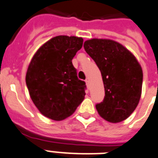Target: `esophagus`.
<instances>
[{
	"mask_svg": "<svg viewBox=\"0 0 158 158\" xmlns=\"http://www.w3.org/2000/svg\"><path fill=\"white\" fill-rule=\"evenodd\" d=\"M85 82H86V85H87V87L89 88V87H90V83H89V80H88V79H86Z\"/></svg>",
	"mask_w": 158,
	"mask_h": 158,
	"instance_id": "obj_1",
	"label": "esophagus"
}]
</instances>
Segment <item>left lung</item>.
Wrapping results in <instances>:
<instances>
[{
    "label": "left lung",
    "mask_w": 158,
    "mask_h": 158,
    "mask_svg": "<svg viewBox=\"0 0 158 158\" xmlns=\"http://www.w3.org/2000/svg\"><path fill=\"white\" fill-rule=\"evenodd\" d=\"M84 49L101 70L105 99L96 106L100 116L111 123L130 116L140 100L143 70L130 50L110 39L88 40Z\"/></svg>",
    "instance_id": "obj_1"
}]
</instances>
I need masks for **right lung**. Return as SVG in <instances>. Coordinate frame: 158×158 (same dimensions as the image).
Here are the masks:
<instances>
[{
  "label": "right lung",
  "instance_id": "add662e5",
  "mask_svg": "<svg viewBox=\"0 0 158 158\" xmlns=\"http://www.w3.org/2000/svg\"><path fill=\"white\" fill-rule=\"evenodd\" d=\"M83 42L82 37L57 35L40 46L31 60L26 83L34 105L48 118H67L84 99L85 83L78 79L72 64Z\"/></svg>",
  "mask_w": 158,
  "mask_h": 158
}]
</instances>
